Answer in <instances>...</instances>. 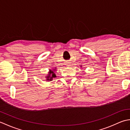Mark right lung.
<instances>
[{
  "mask_svg": "<svg viewBox=\"0 0 130 130\" xmlns=\"http://www.w3.org/2000/svg\"><path fill=\"white\" fill-rule=\"evenodd\" d=\"M56 70V68H55L54 69L51 70L50 69L49 71L48 72L47 75H46L45 78L46 79V81L47 82H50L53 80L54 78H55L56 77V75L55 73V70Z\"/></svg>",
  "mask_w": 130,
  "mask_h": 130,
  "instance_id": "right-lung-1",
  "label": "right lung"
}]
</instances>
